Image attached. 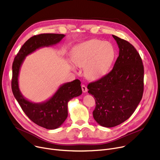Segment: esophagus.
<instances>
[{
  "label": "esophagus",
  "instance_id": "34e87169",
  "mask_svg": "<svg viewBox=\"0 0 160 160\" xmlns=\"http://www.w3.org/2000/svg\"><path fill=\"white\" fill-rule=\"evenodd\" d=\"M82 91L83 92V93H86V92L88 91V88L84 85H82Z\"/></svg>",
  "mask_w": 160,
  "mask_h": 160
}]
</instances>
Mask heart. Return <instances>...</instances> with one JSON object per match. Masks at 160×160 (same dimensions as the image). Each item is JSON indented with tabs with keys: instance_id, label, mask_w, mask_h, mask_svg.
<instances>
[{
	"instance_id": "1",
	"label": "heart",
	"mask_w": 160,
	"mask_h": 160,
	"mask_svg": "<svg viewBox=\"0 0 160 160\" xmlns=\"http://www.w3.org/2000/svg\"><path fill=\"white\" fill-rule=\"evenodd\" d=\"M115 56V50L111 43L93 39L76 46L72 50V60L76 66L84 67L83 74L88 79L95 80L108 72ZM75 66L72 64V68L76 71Z\"/></svg>"
}]
</instances>
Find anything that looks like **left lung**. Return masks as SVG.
I'll use <instances>...</instances> for the list:
<instances>
[{"mask_svg": "<svg viewBox=\"0 0 160 160\" xmlns=\"http://www.w3.org/2000/svg\"><path fill=\"white\" fill-rule=\"evenodd\" d=\"M112 36L119 48L113 68L88 86V93L95 98L93 118L107 128L122 123L133 114L144 88V67L139 54L127 41Z\"/></svg>", "mask_w": 160, "mask_h": 160, "instance_id": "8db88e82", "label": "left lung"}]
</instances>
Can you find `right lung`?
Masks as SVG:
<instances>
[{"label": "right lung", "instance_id": "1", "mask_svg": "<svg viewBox=\"0 0 160 160\" xmlns=\"http://www.w3.org/2000/svg\"><path fill=\"white\" fill-rule=\"evenodd\" d=\"M65 36L58 33H41L30 38L15 57L12 65V89L15 99L32 121L48 130L59 128L66 120L69 100L82 93L81 82L76 79L65 83L46 101L35 103L27 99L21 93L19 87V71L26 56L40 48L56 45Z\"/></svg>", "mask_w": 160, "mask_h": 160}]
</instances>
